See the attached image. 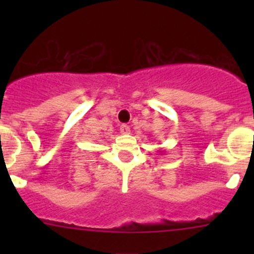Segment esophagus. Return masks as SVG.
Returning <instances> with one entry per match:
<instances>
[{
    "label": "esophagus",
    "mask_w": 254,
    "mask_h": 254,
    "mask_svg": "<svg viewBox=\"0 0 254 254\" xmlns=\"http://www.w3.org/2000/svg\"><path fill=\"white\" fill-rule=\"evenodd\" d=\"M120 132H122V134H124V135L130 134V127H129V125L123 124L122 127H120Z\"/></svg>",
    "instance_id": "esophagus-1"
}]
</instances>
